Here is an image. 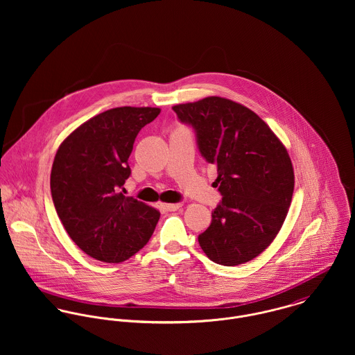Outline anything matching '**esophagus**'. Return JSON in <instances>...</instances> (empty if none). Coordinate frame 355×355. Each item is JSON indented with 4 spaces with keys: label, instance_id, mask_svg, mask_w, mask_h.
<instances>
[{
    "label": "esophagus",
    "instance_id": "obj_1",
    "mask_svg": "<svg viewBox=\"0 0 355 355\" xmlns=\"http://www.w3.org/2000/svg\"><path fill=\"white\" fill-rule=\"evenodd\" d=\"M166 211H175V210H178L180 206H182V203H162L161 205Z\"/></svg>",
    "mask_w": 355,
    "mask_h": 355
}]
</instances>
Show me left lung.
Segmentation results:
<instances>
[{
	"instance_id": "obj_1",
	"label": "left lung",
	"mask_w": 355,
	"mask_h": 355,
	"mask_svg": "<svg viewBox=\"0 0 355 355\" xmlns=\"http://www.w3.org/2000/svg\"><path fill=\"white\" fill-rule=\"evenodd\" d=\"M172 109L193 127L203 158L217 165L216 187L223 200L198 236L201 249L225 266L253 259L276 238L291 203L288 153L268 124L241 103L207 97Z\"/></svg>"
}]
</instances>
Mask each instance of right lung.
I'll return each instance as SVG.
<instances>
[{"mask_svg":"<svg viewBox=\"0 0 355 355\" xmlns=\"http://www.w3.org/2000/svg\"><path fill=\"white\" fill-rule=\"evenodd\" d=\"M158 114V107L109 109L76 128L55 153V211L71 239L98 261L128 259L149 242L158 223V210L120 191L131 175L135 138Z\"/></svg>","mask_w":355,"mask_h":355,"instance_id":"add662e5","label":"right lung"}]
</instances>
